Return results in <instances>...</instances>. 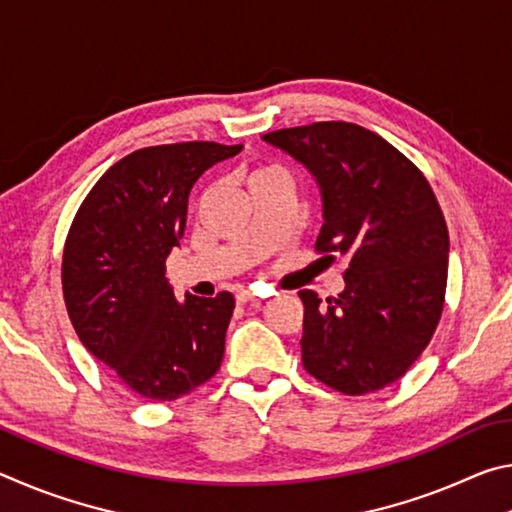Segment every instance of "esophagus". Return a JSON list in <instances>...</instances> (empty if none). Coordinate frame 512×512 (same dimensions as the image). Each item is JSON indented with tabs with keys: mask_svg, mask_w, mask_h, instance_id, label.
I'll list each match as a JSON object with an SVG mask.
<instances>
[{
	"mask_svg": "<svg viewBox=\"0 0 512 512\" xmlns=\"http://www.w3.org/2000/svg\"><path fill=\"white\" fill-rule=\"evenodd\" d=\"M264 296H259V293H255V291H239L237 293V302L239 305H246V302H257V300H262Z\"/></svg>",
	"mask_w": 512,
	"mask_h": 512,
	"instance_id": "1",
	"label": "esophagus"
}]
</instances>
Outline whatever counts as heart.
I'll list each match as a JSON object with an SVG mask.
<instances>
[{"instance_id":"1","label":"heart","mask_w":512,"mask_h":512,"mask_svg":"<svg viewBox=\"0 0 512 512\" xmlns=\"http://www.w3.org/2000/svg\"><path fill=\"white\" fill-rule=\"evenodd\" d=\"M271 171H280V169H277V167H255L253 171H250V176H248V183H253V180L262 178V176H266V173H271Z\"/></svg>"}]
</instances>
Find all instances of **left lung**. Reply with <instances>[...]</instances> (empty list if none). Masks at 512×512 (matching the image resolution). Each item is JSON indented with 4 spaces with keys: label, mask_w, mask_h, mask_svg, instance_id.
<instances>
[{
    "label": "left lung",
    "mask_w": 512,
    "mask_h": 512,
    "mask_svg": "<svg viewBox=\"0 0 512 512\" xmlns=\"http://www.w3.org/2000/svg\"><path fill=\"white\" fill-rule=\"evenodd\" d=\"M264 140L316 178L325 216L316 253L348 259L336 298L298 291L302 366L343 395L395 384L445 307L449 232L429 180L384 137L350 121L282 128Z\"/></svg>",
    "instance_id": "obj_1"
}]
</instances>
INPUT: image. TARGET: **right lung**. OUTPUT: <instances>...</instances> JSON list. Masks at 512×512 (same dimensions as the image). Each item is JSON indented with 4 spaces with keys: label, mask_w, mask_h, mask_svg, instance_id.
Segmentation results:
<instances>
[{
    "label": "right lung",
    "mask_w": 512,
    "mask_h": 512,
    "mask_svg": "<svg viewBox=\"0 0 512 512\" xmlns=\"http://www.w3.org/2000/svg\"><path fill=\"white\" fill-rule=\"evenodd\" d=\"M241 144L146 146L112 164L85 196L63 248V298L81 343L128 391L173 402L221 368L235 298L185 296L167 257L185 232L187 198Z\"/></svg>",
    "instance_id": "obj_1"
}]
</instances>
